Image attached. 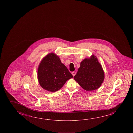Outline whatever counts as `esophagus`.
Listing matches in <instances>:
<instances>
[{
  "mask_svg": "<svg viewBox=\"0 0 133 133\" xmlns=\"http://www.w3.org/2000/svg\"><path fill=\"white\" fill-rule=\"evenodd\" d=\"M76 74V72H75V71H73V72H72V75H73V76H75Z\"/></svg>",
  "mask_w": 133,
  "mask_h": 133,
  "instance_id": "esophagus-1",
  "label": "esophagus"
}]
</instances>
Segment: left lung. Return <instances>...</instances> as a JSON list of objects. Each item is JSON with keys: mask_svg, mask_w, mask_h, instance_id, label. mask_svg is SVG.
Here are the masks:
<instances>
[{"mask_svg": "<svg viewBox=\"0 0 133 133\" xmlns=\"http://www.w3.org/2000/svg\"><path fill=\"white\" fill-rule=\"evenodd\" d=\"M104 72L97 58L92 55L81 62L80 67L74 76L75 80L88 91L98 89L104 79Z\"/></svg>", "mask_w": 133, "mask_h": 133, "instance_id": "8db88e82", "label": "left lung"}]
</instances>
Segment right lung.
<instances>
[{
	"mask_svg": "<svg viewBox=\"0 0 133 133\" xmlns=\"http://www.w3.org/2000/svg\"><path fill=\"white\" fill-rule=\"evenodd\" d=\"M37 79L43 89L51 92L61 89L73 76L59 57L50 53L42 59L37 69Z\"/></svg>",
	"mask_w": 133,
	"mask_h": 133,
	"instance_id": "1",
	"label": "right lung"
}]
</instances>
